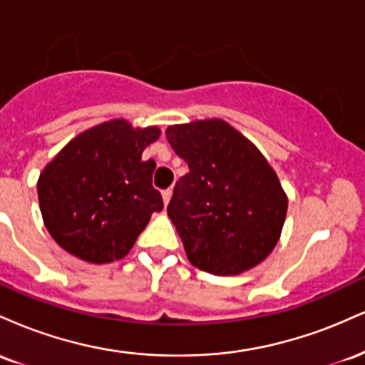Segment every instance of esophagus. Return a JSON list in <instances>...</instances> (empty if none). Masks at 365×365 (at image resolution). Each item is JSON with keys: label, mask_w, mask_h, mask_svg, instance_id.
<instances>
[{"label": "esophagus", "mask_w": 365, "mask_h": 365, "mask_svg": "<svg viewBox=\"0 0 365 365\" xmlns=\"http://www.w3.org/2000/svg\"><path fill=\"white\" fill-rule=\"evenodd\" d=\"M171 194H173V190H171V188H168V190H163V202H165V206H168Z\"/></svg>", "instance_id": "esophagus-1"}]
</instances>
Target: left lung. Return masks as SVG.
<instances>
[{"mask_svg": "<svg viewBox=\"0 0 365 365\" xmlns=\"http://www.w3.org/2000/svg\"><path fill=\"white\" fill-rule=\"evenodd\" d=\"M166 139L190 170L168 204L188 261L217 276L261 264L278 244L288 209L261 150L220 118L171 125Z\"/></svg>", "mask_w": 365, "mask_h": 365, "instance_id": "8db88e82", "label": "left lung"}]
</instances>
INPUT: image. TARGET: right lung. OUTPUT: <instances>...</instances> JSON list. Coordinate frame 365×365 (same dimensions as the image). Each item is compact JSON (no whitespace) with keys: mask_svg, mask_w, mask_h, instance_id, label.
Returning a JSON list of instances; mask_svg holds the SVG:
<instances>
[{"mask_svg":"<svg viewBox=\"0 0 365 365\" xmlns=\"http://www.w3.org/2000/svg\"><path fill=\"white\" fill-rule=\"evenodd\" d=\"M161 135L158 127L133 128L123 118L78 133L37 180L41 215L53 240L92 264L130 252L153 212L163 209L153 187V159L142 153Z\"/></svg>","mask_w":365,"mask_h":365,"instance_id":"right-lung-1","label":"right lung"}]
</instances>
